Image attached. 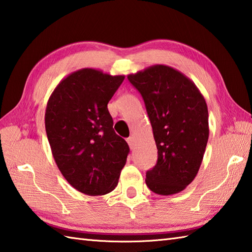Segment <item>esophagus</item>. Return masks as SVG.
Segmentation results:
<instances>
[{
  "label": "esophagus",
  "mask_w": 252,
  "mask_h": 252,
  "mask_svg": "<svg viewBox=\"0 0 252 252\" xmlns=\"http://www.w3.org/2000/svg\"><path fill=\"white\" fill-rule=\"evenodd\" d=\"M126 142H127V144H129L130 149L133 150V147H134V139H133L132 136H130V137H127V139H126Z\"/></svg>",
  "instance_id": "1"
}]
</instances>
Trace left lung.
I'll return each mask as SVG.
<instances>
[{
	"mask_svg": "<svg viewBox=\"0 0 252 252\" xmlns=\"http://www.w3.org/2000/svg\"><path fill=\"white\" fill-rule=\"evenodd\" d=\"M127 80L143 97L157 146L146 186L160 195L185 190L195 178L209 140V111L195 84L170 66L156 64Z\"/></svg>",
	"mask_w": 252,
	"mask_h": 252,
	"instance_id": "1",
	"label": "left lung"
}]
</instances>
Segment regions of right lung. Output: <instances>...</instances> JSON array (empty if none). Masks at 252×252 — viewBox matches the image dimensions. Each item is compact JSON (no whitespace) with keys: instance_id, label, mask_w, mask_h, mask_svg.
I'll use <instances>...</instances> for the list:
<instances>
[{"instance_id":"right-lung-1","label":"right lung","mask_w":252,"mask_h":252,"mask_svg":"<svg viewBox=\"0 0 252 252\" xmlns=\"http://www.w3.org/2000/svg\"><path fill=\"white\" fill-rule=\"evenodd\" d=\"M125 75L82 68L59 83L44 125L53 158L74 189L102 195L116 188L130 149L113 130L107 105Z\"/></svg>"}]
</instances>
